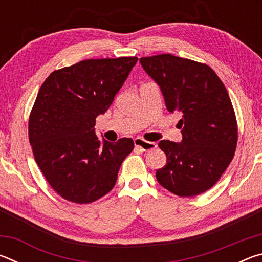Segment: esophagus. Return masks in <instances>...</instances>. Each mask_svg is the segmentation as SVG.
I'll return each mask as SVG.
<instances>
[{
  "instance_id": "esophagus-1",
  "label": "esophagus",
  "mask_w": 262,
  "mask_h": 262,
  "mask_svg": "<svg viewBox=\"0 0 262 262\" xmlns=\"http://www.w3.org/2000/svg\"><path fill=\"white\" fill-rule=\"evenodd\" d=\"M134 144L136 148L143 150V151H149V150L157 148V143H155V142L145 141L143 139H141V137H136V139L134 140Z\"/></svg>"
}]
</instances>
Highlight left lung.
<instances>
[{
	"label": "left lung",
	"mask_w": 262,
	"mask_h": 262,
	"mask_svg": "<svg viewBox=\"0 0 262 262\" xmlns=\"http://www.w3.org/2000/svg\"><path fill=\"white\" fill-rule=\"evenodd\" d=\"M142 67L161 88L168 112L179 113L181 143L163 140L166 165L158 183L179 196L214 186L234 156L236 114L223 82L209 66L171 54L141 57Z\"/></svg>",
	"instance_id": "obj_1"
}]
</instances>
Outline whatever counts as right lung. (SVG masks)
Masks as SVG:
<instances>
[{"label": "right lung", "mask_w": 262, "mask_h": 262, "mask_svg": "<svg viewBox=\"0 0 262 262\" xmlns=\"http://www.w3.org/2000/svg\"><path fill=\"white\" fill-rule=\"evenodd\" d=\"M136 62V56L84 60L54 70L39 89L29 140L42 174L66 200L85 205L107 194L134 149L127 137L100 142L94 127Z\"/></svg>", "instance_id": "right-lung-1"}]
</instances>
